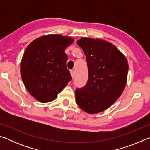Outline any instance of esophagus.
Listing matches in <instances>:
<instances>
[{
    "label": "esophagus",
    "instance_id": "obj_1",
    "mask_svg": "<svg viewBox=\"0 0 150 150\" xmlns=\"http://www.w3.org/2000/svg\"><path fill=\"white\" fill-rule=\"evenodd\" d=\"M71 77L73 78L75 76V71H71Z\"/></svg>",
    "mask_w": 150,
    "mask_h": 150
}]
</instances>
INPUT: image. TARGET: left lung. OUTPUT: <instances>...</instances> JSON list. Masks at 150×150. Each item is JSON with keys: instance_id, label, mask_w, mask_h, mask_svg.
Returning a JSON list of instances; mask_svg holds the SVG:
<instances>
[{"instance_id": "8db88e82", "label": "left lung", "mask_w": 150, "mask_h": 150, "mask_svg": "<svg viewBox=\"0 0 150 150\" xmlns=\"http://www.w3.org/2000/svg\"><path fill=\"white\" fill-rule=\"evenodd\" d=\"M77 44L85 54L88 76L84 87L76 88V102L86 112H100L110 107L123 92L128 62L117 47L105 40L81 38Z\"/></svg>"}]
</instances>
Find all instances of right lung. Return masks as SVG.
<instances>
[{
    "label": "right lung",
    "mask_w": 150,
    "mask_h": 150,
    "mask_svg": "<svg viewBox=\"0 0 150 150\" xmlns=\"http://www.w3.org/2000/svg\"><path fill=\"white\" fill-rule=\"evenodd\" d=\"M73 42L71 37L47 35L34 40L25 50L21 77L30 95L40 102L55 100L72 79L65 50Z\"/></svg>",
    "instance_id": "right-lung-1"
}]
</instances>
